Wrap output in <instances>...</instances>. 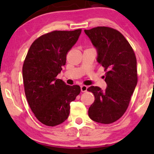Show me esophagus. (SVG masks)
I'll return each mask as SVG.
<instances>
[{
  "instance_id": "obj_1",
  "label": "esophagus",
  "mask_w": 154,
  "mask_h": 154,
  "mask_svg": "<svg viewBox=\"0 0 154 154\" xmlns=\"http://www.w3.org/2000/svg\"><path fill=\"white\" fill-rule=\"evenodd\" d=\"M87 90H88V86H86V85H82V86H81V91H82V92H86Z\"/></svg>"
}]
</instances>
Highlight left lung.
<instances>
[{"label": "left lung", "mask_w": 154, "mask_h": 154, "mask_svg": "<svg viewBox=\"0 0 154 154\" xmlns=\"http://www.w3.org/2000/svg\"><path fill=\"white\" fill-rule=\"evenodd\" d=\"M97 49V61L106 71L105 90L91 86L94 95L88 116L98 123H113L123 116L137 84V58L133 49L122 34L114 28L98 26L85 30Z\"/></svg>", "instance_id": "left-lung-1"}]
</instances>
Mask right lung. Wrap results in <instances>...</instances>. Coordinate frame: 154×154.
Instances as JSON below:
<instances>
[{
    "label": "right lung",
    "instance_id": "right-lung-1",
    "mask_svg": "<svg viewBox=\"0 0 154 154\" xmlns=\"http://www.w3.org/2000/svg\"><path fill=\"white\" fill-rule=\"evenodd\" d=\"M81 32L82 29L46 33L34 41L26 56L22 67L26 97L36 119L46 126L66 120L70 103L81 92L79 85L71 86L56 78Z\"/></svg>",
    "mask_w": 154,
    "mask_h": 154
}]
</instances>
